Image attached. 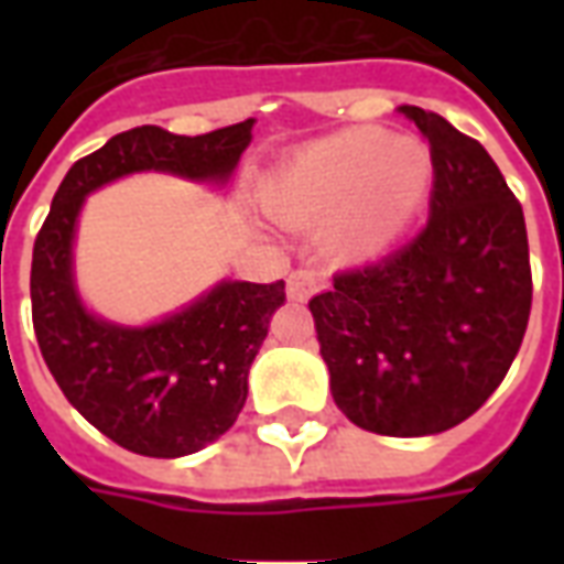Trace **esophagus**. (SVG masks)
Instances as JSON below:
<instances>
[{
  "instance_id": "1",
  "label": "esophagus",
  "mask_w": 564,
  "mask_h": 564,
  "mask_svg": "<svg viewBox=\"0 0 564 564\" xmlns=\"http://www.w3.org/2000/svg\"><path fill=\"white\" fill-rule=\"evenodd\" d=\"M317 293V278L311 271H293L290 281H286V295L293 302H307L311 295Z\"/></svg>"
}]
</instances>
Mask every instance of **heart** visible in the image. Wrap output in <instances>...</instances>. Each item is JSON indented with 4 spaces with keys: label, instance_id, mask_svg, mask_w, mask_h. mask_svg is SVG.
I'll list each match as a JSON object with an SVG mask.
<instances>
[{
    "label": "heart",
    "instance_id": "1",
    "mask_svg": "<svg viewBox=\"0 0 564 564\" xmlns=\"http://www.w3.org/2000/svg\"><path fill=\"white\" fill-rule=\"evenodd\" d=\"M432 186V153L420 139L356 127L319 139L262 181V202L286 226H319L335 259L380 257L402 238Z\"/></svg>",
    "mask_w": 564,
    "mask_h": 564
}]
</instances>
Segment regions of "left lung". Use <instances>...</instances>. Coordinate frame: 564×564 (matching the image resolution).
Returning <instances> with one entry per match:
<instances>
[{
    "mask_svg": "<svg viewBox=\"0 0 564 564\" xmlns=\"http://www.w3.org/2000/svg\"><path fill=\"white\" fill-rule=\"evenodd\" d=\"M429 139V223L414 241L338 271L311 299L332 399L366 432L423 437L480 408L508 375L532 311L520 202L480 141L416 105Z\"/></svg>",
    "mask_w": 564,
    "mask_h": 564,
    "instance_id": "obj_1",
    "label": "left lung"
}]
</instances>
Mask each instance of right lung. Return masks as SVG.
<instances>
[{
  "label": "right lung",
  "instance_id": "right-lung-1",
  "mask_svg": "<svg viewBox=\"0 0 564 564\" xmlns=\"http://www.w3.org/2000/svg\"><path fill=\"white\" fill-rule=\"evenodd\" d=\"M250 132L253 120L193 139L160 127L120 132L68 169L32 247V326L44 362L87 423L141 456H189L232 429L286 293L283 281H220L150 326L96 317L75 286L78 214L99 186L135 172L226 184Z\"/></svg>",
  "mask_w": 564,
  "mask_h": 564
}]
</instances>
